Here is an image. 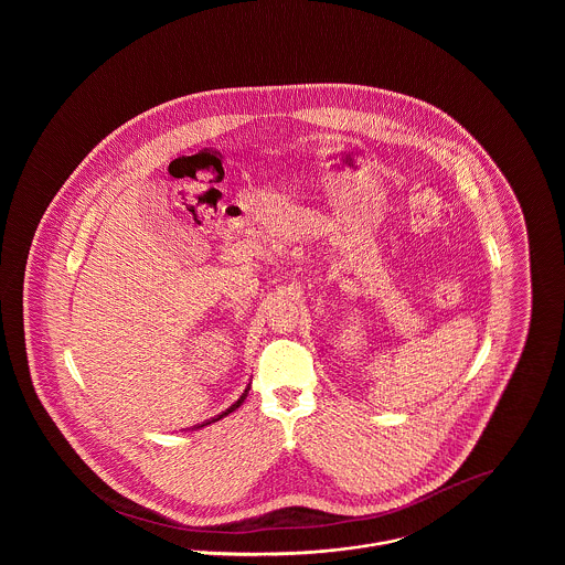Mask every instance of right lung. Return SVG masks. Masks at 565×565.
Masks as SVG:
<instances>
[{
    "label": "right lung",
    "instance_id": "add662e5",
    "mask_svg": "<svg viewBox=\"0 0 565 565\" xmlns=\"http://www.w3.org/2000/svg\"><path fill=\"white\" fill-rule=\"evenodd\" d=\"M247 392H249V385L245 387V392H243L242 396H239V401L237 403L233 404V406H228L222 415H217V417H214V419H210L207 424H203V426H210V424H215V422H220V419H224L226 415H231V413H235L239 406H242L243 403H245V398H247ZM203 426H199V428H203Z\"/></svg>",
    "mask_w": 565,
    "mask_h": 565
}]
</instances>
